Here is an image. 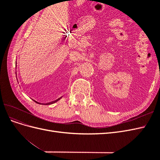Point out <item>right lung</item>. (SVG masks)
I'll return each mask as SVG.
<instances>
[{
	"label": "right lung",
	"mask_w": 160,
	"mask_h": 160,
	"mask_svg": "<svg viewBox=\"0 0 160 160\" xmlns=\"http://www.w3.org/2000/svg\"><path fill=\"white\" fill-rule=\"evenodd\" d=\"M55 101H57V100H56V101H54V102H55ZM54 102H53V101H52V102H51V103H48V104H49V103H54Z\"/></svg>",
	"instance_id": "right-lung-1"
}]
</instances>
